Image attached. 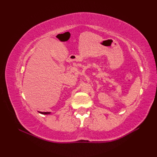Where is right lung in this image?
Listing matches in <instances>:
<instances>
[{
    "label": "right lung",
    "instance_id": "right-lung-1",
    "mask_svg": "<svg viewBox=\"0 0 157 157\" xmlns=\"http://www.w3.org/2000/svg\"><path fill=\"white\" fill-rule=\"evenodd\" d=\"M40 113H42V114H44V115H48L50 114V112H40Z\"/></svg>",
    "mask_w": 157,
    "mask_h": 157
}]
</instances>
